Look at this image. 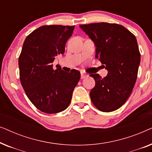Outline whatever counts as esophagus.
<instances>
[{
  "label": "esophagus",
  "mask_w": 152,
  "mask_h": 152,
  "mask_svg": "<svg viewBox=\"0 0 152 152\" xmlns=\"http://www.w3.org/2000/svg\"><path fill=\"white\" fill-rule=\"evenodd\" d=\"M87 76H88V75H87L86 74L81 73V79H82V80H83V79H84L85 77H86Z\"/></svg>",
  "instance_id": "obj_1"
}]
</instances>
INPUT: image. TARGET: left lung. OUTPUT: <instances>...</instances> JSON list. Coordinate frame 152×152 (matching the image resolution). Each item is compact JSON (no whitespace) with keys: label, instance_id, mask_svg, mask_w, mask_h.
Segmentation results:
<instances>
[{"label":"left lung","instance_id":"left-lung-1","mask_svg":"<svg viewBox=\"0 0 152 152\" xmlns=\"http://www.w3.org/2000/svg\"><path fill=\"white\" fill-rule=\"evenodd\" d=\"M80 28L94 42L95 57L108 71L104 78L90 75L95 81L91 101L101 111L117 110L129 97L136 82L140 54L136 37L115 23H97Z\"/></svg>","mask_w":152,"mask_h":152}]
</instances>
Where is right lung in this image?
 <instances>
[{
    "label": "right lung",
    "mask_w": 152,
    "mask_h": 152,
    "mask_svg": "<svg viewBox=\"0 0 152 152\" xmlns=\"http://www.w3.org/2000/svg\"><path fill=\"white\" fill-rule=\"evenodd\" d=\"M75 26H43L30 33L25 40L18 58L20 80L27 96L41 111L57 113L70 104L80 72L54 70L53 62L64 55L65 45Z\"/></svg>",
    "instance_id": "obj_1"
}]
</instances>
